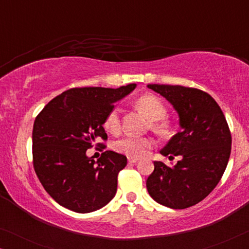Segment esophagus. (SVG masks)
<instances>
[{
	"mask_svg": "<svg viewBox=\"0 0 249 249\" xmlns=\"http://www.w3.org/2000/svg\"><path fill=\"white\" fill-rule=\"evenodd\" d=\"M138 158H131V156H129L128 158V162L129 163H136V162H138Z\"/></svg>",
	"mask_w": 249,
	"mask_h": 249,
	"instance_id": "34e87169",
	"label": "esophagus"
}]
</instances>
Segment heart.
I'll return each instance as SVG.
<instances>
[{
    "mask_svg": "<svg viewBox=\"0 0 249 249\" xmlns=\"http://www.w3.org/2000/svg\"><path fill=\"white\" fill-rule=\"evenodd\" d=\"M139 110L144 113L148 120H151V128L160 134H166L169 130L168 122L163 120L166 114L164 104L159 97L154 95H142L136 102ZM104 128L108 132H117L120 129V108L114 107L107 114L104 119ZM153 146V141L147 137H134V136H124L117 142H114L113 147L117 152L122 153L131 158L142 156L148 148Z\"/></svg>",
    "mask_w": 249,
    "mask_h": 249,
    "instance_id": "obj_1",
    "label": "heart"
}]
</instances>
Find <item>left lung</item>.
Instances as JSON below:
<instances>
[{
  "label": "left lung",
  "mask_w": 249,
  "mask_h": 249,
  "mask_svg": "<svg viewBox=\"0 0 249 249\" xmlns=\"http://www.w3.org/2000/svg\"><path fill=\"white\" fill-rule=\"evenodd\" d=\"M148 88L173 105L181 127L161 154L182 159L175 166L155 161L146 187L162 205L187 209L205 198L222 178L231 153L229 125L219 104L206 91L179 85L153 84Z\"/></svg>",
  "instance_id": "8db88e82"
}]
</instances>
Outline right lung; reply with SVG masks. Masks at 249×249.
<instances>
[{"mask_svg":"<svg viewBox=\"0 0 249 249\" xmlns=\"http://www.w3.org/2000/svg\"><path fill=\"white\" fill-rule=\"evenodd\" d=\"M136 88H71L45 105L34 122L33 164L47 194L77 213L100 210L117 193L118 175L127 165L124 155L102 153L94 161L86 151L97 139L107 141V114ZM96 146H104L97 142Z\"/></svg>","mask_w":249,"mask_h":249,"instance_id":"right-lung-1","label":"right lung"}]
</instances>
